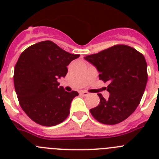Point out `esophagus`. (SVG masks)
Listing matches in <instances>:
<instances>
[{"mask_svg": "<svg viewBox=\"0 0 159 159\" xmlns=\"http://www.w3.org/2000/svg\"><path fill=\"white\" fill-rule=\"evenodd\" d=\"M80 94L84 95V96H88L89 95V93L88 92H86V91H82V92H80Z\"/></svg>", "mask_w": 159, "mask_h": 159, "instance_id": "1", "label": "esophagus"}]
</instances>
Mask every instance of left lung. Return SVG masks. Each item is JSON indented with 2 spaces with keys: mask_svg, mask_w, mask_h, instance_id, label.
<instances>
[{
  "mask_svg": "<svg viewBox=\"0 0 159 159\" xmlns=\"http://www.w3.org/2000/svg\"><path fill=\"white\" fill-rule=\"evenodd\" d=\"M84 59L96 67L99 79L109 82L110 95L90 110L94 118L103 124L121 123L135 111L147 83V64L143 55L130 46L119 44Z\"/></svg>",
  "mask_w": 159,
  "mask_h": 159,
  "instance_id": "1",
  "label": "left lung"
}]
</instances>
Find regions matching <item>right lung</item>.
Returning a JSON list of instances; mask_svg holds the SVG:
<instances>
[{
    "label": "right lung",
    "instance_id": "1",
    "mask_svg": "<svg viewBox=\"0 0 159 159\" xmlns=\"http://www.w3.org/2000/svg\"><path fill=\"white\" fill-rule=\"evenodd\" d=\"M80 55L71 54L50 40L39 42L20 54L14 70L20 105L32 121L46 127L62 123L69 115L77 92H66L58 80Z\"/></svg>",
    "mask_w": 159,
    "mask_h": 159
}]
</instances>
